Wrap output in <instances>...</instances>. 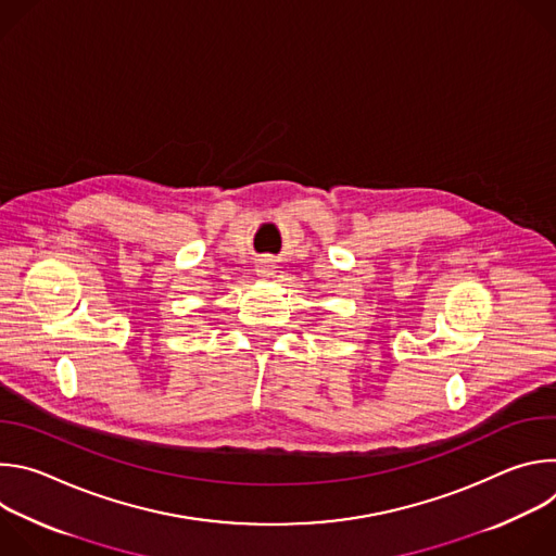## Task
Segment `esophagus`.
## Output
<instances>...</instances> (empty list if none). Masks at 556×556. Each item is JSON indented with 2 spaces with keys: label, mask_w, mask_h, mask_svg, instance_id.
Returning <instances> with one entry per match:
<instances>
[{
  "label": "esophagus",
  "mask_w": 556,
  "mask_h": 556,
  "mask_svg": "<svg viewBox=\"0 0 556 556\" xmlns=\"http://www.w3.org/2000/svg\"><path fill=\"white\" fill-rule=\"evenodd\" d=\"M257 275H262V277L275 275V264H273V260H260V264H257Z\"/></svg>",
  "instance_id": "34e87169"
}]
</instances>
